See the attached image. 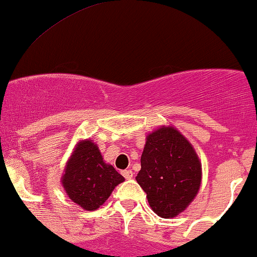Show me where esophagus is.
Returning <instances> with one entry per match:
<instances>
[{
  "instance_id": "1",
  "label": "esophagus",
  "mask_w": 257,
  "mask_h": 257,
  "mask_svg": "<svg viewBox=\"0 0 257 257\" xmlns=\"http://www.w3.org/2000/svg\"><path fill=\"white\" fill-rule=\"evenodd\" d=\"M122 175L125 179H131L134 176V173H132V170H123Z\"/></svg>"
}]
</instances>
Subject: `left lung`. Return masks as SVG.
Instances as JSON below:
<instances>
[{
    "instance_id": "left-lung-1",
    "label": "left lung",
    "mask_w": 257,
    "mask_h": 257,
    "mask_svg": "<svg viewBox=\"0 0 257 257\" xmlns=\"http://www.w3.org/2000/svg\"><path fill=\"white\" fill-rule=\"evenodd\" d=\"M137 183L154 213L174 218L195 200L202 165L189 140L173 126H161L146 137Z\"/></svg>"
}]
</instances>
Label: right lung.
I'll list each match as a JSON object with an SVG mask.
<instances>
[{
    "mask_svg": "<svg viewBox=\"0 0 257 257\" xmlns=\"http://www.w3.org/2000/svg\"><path fill=\"white\" fill-rule=\"evenodd\" d=\"M123 180L111 164L105 163L98 145L89 139L76 143L61 176L66 195L85 211L103 206Z\"/></svg>",
    "mask_w": 257,
    "mask_h": 257,
    "instance_id": "right-lung-1",
    "label": "right lung"
}]
</instances>
